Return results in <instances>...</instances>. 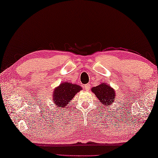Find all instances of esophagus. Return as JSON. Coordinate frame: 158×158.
<instances>
[{
  "label": "esophagus",
  "mask_w": 158,
  "mask_h": 158,
  "mask_svg": "<svg viewBox=\"0 0 158 158\" xmlns=\"http://www.w3.org/2000/svg\"><path fill=\"white\" fill-rule=\"evenodd\" d=\"M84 88L86 91H89V90H90V85H89L88 84H85L84 85Z\"/></svg>",
  "instance_id": "obj_1"
}]
</instances>
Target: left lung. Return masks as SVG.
<instances>
[{
    "mask_svg": "<svg viewBox=\"0 0 158 158\" xmlns=\"http://www.w3.org/2000/svg\"><path fill=\"white\" fill-rule=\"evenodd\" d=\"M91 91L95 94L104 108L112 106L114 102V99L116 97L115 91L110 85L106 83H101L97 86L93 87L91 89Z\"/></svg>",
    "mask_w": 158,
    "mask_h": 158,
    "instance_id": "1",
    "label": "left lung"
}]
</instances>
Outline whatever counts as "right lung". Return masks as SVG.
<instances>
[{
	"instance_id": "add662e5",
	"label": "right lung",
	"mask_w": 158,
	"mask_h": 158,
	"mask_svg": "<svg viewBox=\"0 0 158 158\" xmlns=\"http://www.w3.org/2000/svg\"><path fill=\"white\" fill-rule=\"evenodd\" d=\"M82 90L80 85L69 82L61 83L53 91V102L57 108H64L70 104V100L73 99L77 93Z\"/></svg>"
}]
</instances>
